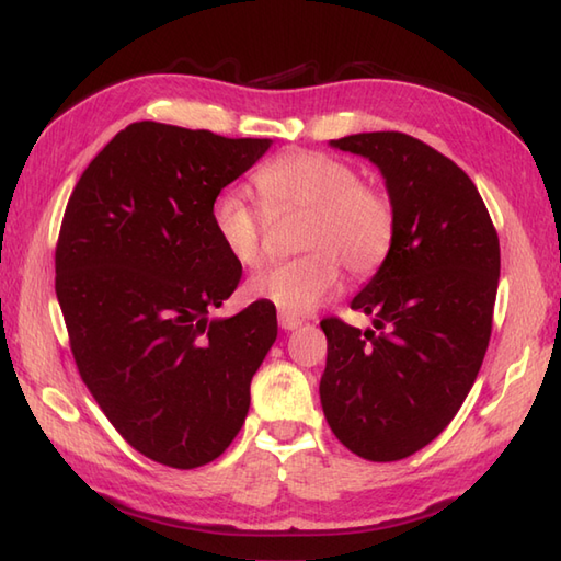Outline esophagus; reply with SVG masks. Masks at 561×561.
<instances>
[{"instance_id": "34e87169", "label": "esophagus", "mask_w": 561, "mask_h": 561, "mask_svg": "<svg viewBox=\"0 0 561 561\" xmlns=\"http://www.w3.org/2000/svg\"><path fill=\"white\" fill-rule=\"evenodd\" d=\"M279 328H282V330H296V328H301V318L279 313Z\"/></svg>"}]
</instances>
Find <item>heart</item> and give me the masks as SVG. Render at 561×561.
<instances>
[{
	"instance_id": "b5f03b06",
	"label": "heart",
	"mask_w": 561,
	"mask_h": 561,
	"mask_svg": "<svg viewBox=\"0 0 561 561\" xmlns=\"http://www.w3.org/2000/svg\"><path fill=\"white\" fill-rule=\"evenodd\" d=\"M255 185L265 205L306 211L299 248L306 255L279 262L250 282V296L284 316H308L335 294L342 267L366 277L383 265L396 241V207L374 185L362 183L350 163L320 151H291L262 165ZM211 229L238 265L262 262V217L238 190L211 202Z\"/></svg>"
}]
</instances>
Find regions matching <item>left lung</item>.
I'll list each match as a JSON object with an SVG mask.
<instances>
[{
  "instance_id": "obj_1",
  "label": "left lung",
  "mask_w": 561,
  "mask_h": 561,
  "mask_svg": "<svg viewBox=\"0 0 561 561\" xmlns=\"http://www.w3.org/2000/svg\"><path fill=\"white\" fill-rule=\"evenodd\" d=\"M330 147L359 153L386 178L396 241L352 308L362 332L325 318L320 404L359 458L412 456L444 432L480 374L499 287V236L462 169L402 133H362Z\"/></svg>"
}]
</instances>
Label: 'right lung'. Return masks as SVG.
<instances>
[{
    "mask_svg": "<svg viewBox=\"0 0 561 561\" xmlns=\"http://www.w3.org/2000/svg\"><path fill=\"white\" fill-rule=\"evenodd\" d=\"M270 145L133 123L67 202L55 291L81 380L127 444L169 468L231 446L277 340L267 301L209 318L243 274L211 229V202Z\"/></svg>",
    "mask_w": 561,
    "mask_h": 561,
    "instance_id": "add662e5",
    "label": "right lung"
}]
</instances>
